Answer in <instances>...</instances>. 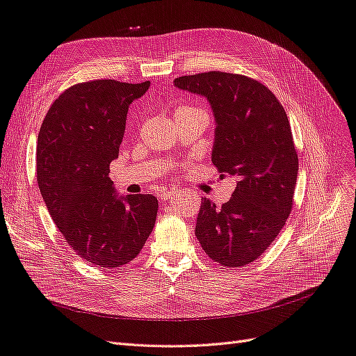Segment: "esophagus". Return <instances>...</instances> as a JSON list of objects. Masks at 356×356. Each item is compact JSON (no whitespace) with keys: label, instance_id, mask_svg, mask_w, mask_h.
<instances>
[{"label":"esophagus","instance_id":"34e87169","mask_svg":"<svg viewBox=\"0 0 356 356\" xmlns=\"http://www.w3.org/2000/svg\"><path fill=\"white\" fill-rule=\"evenodd\" d=\"M174 195H177L175 188H172V190H165V191H161V193H160V199L166 202V200L172 199V196H174Z\"/></svg>","mask_w":356,"mask_h":356}]
</instances>
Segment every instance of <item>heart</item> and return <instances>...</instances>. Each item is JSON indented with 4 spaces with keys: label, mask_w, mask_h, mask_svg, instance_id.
<instances>
[{
    "label": "heart",
    "mask_w": 356,
    "mask_h": 356,
    "mask_svg": "<svg viewBox=\"0 0 356 356\" xmlns=\"http://www.w3.org/2000/svg\"><path fill=\"white\" fill-rule=\"evenodd\" d=\"M187 110H197V108H195V106H187V105H182V106H178V108L175 110V113H181V111H187Z\"/></svg>",
    "instance_id": "heart-1"
}]
</instances>
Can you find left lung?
Wrapping results in <instances>:
<instances>
[{"mask_svg":"<svg viewBox=\"0 0 356 356\" xmlns=\"http://www.w3.org/2000/svg\"><path fill=\"white\" fill-rule=\"evenodd\" d=\"M207 98L215 118L212 163L236 181L218 208L202 197L196 238L213 261L242 267L270 245L293 207L298 157L284 106L266 86L245 75L211 71L174 81Z\"/></svg>","mask_w":356,"mask_h":356,"instance_id":"left-lung-1","label":"left lung"}]
</instances>
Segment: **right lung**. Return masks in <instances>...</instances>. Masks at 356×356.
Returning a JSON list of instances; mask_svg holds the SVG:
<instances>
[{
    "label": "right lung",
    "instance_id": "add662e5",
    "mask_svg": "<svg viewBox=\"0 0 356 356\" xmlns=\"http://www.w3.org/2000/svg\"><path fill=\"white\" fill-rule=\"evenodd\" d=\"M148 88L149 81L75 84L53 102L40 129L37 181L42 200L68 245L95 266L114 268L132 261L156 224L157 199L120 196L108 177L129 105Z\"/></svg>",
    "mask_w": 356,
    "mask_h": 356
}]
</instances>
